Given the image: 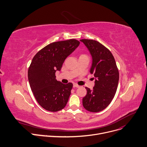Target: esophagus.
Returning <instances> with one entry per match:
<instances>
[{
	"label": "esophagus",
	"mask_w": 147,
	"mask_h": 147,
	"mask_svg": "<svg viewBox=\"0 0 147 147\" xmlns=\"http://www.w3.org/2000/svg\"><path fill=\"white\" fill-rule=\"evenodd\" d=\"M80 87V86H79L78 84H73V87Z\"/></svg>",
	"instance_id": "obj_1"
}]
</instances>
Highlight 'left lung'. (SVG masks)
I'll use <instances>...</instances> for the list:
<instances>
[{
  "label": "left lung",
  "mask_w": 147,
  "mask_h": 147,
  "mask_svg": "<svg viewBox=\"0 0 147 147\" xmlns=\"http://www.w3.org/2000/svg\"><path fill=\"white\" fill-rule=\"evenodd\" d=\"M80 41L86 46L92 57L90 72L95 77L93 89L85 87L87 94L83 98V105L88 111L99 112L108 106L115 95L119 82L118 68L112 54L103 45L87 39Z\"/></svg>",
  "instance_id": "1"
}]
</instances>
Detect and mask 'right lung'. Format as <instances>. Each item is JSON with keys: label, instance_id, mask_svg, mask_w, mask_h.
Here are the masks:
<instances>
[{"label": "right lung", "instance_id": "1", "mask_svg": "<svg viewBox=\"0 0 147 147\" xmlns=\"http://www.w3.org/2000/svg\"><path fill=\"white\" fill-rule=\"evenodd\" d=\"M75 39L51 43L34 57L28 68L31 89L38 103L48 111L57 112L66 106L73 84H63L55 79L65 58L79 45Z\"/></svg>", "mask_w": 147, "mask_h": 147}]
</instances>
